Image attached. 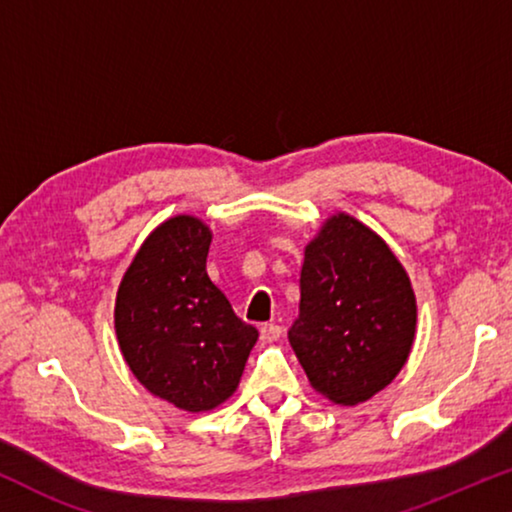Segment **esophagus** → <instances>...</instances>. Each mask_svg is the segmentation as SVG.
Listing matches in <instances>:
<instances>
[{
  "label": "esophagus",
  "mask_w": 512,
  "mask_h": 512,
  "mask_svg": "<svg viewBox=\"0 0 512 512\" xmlns=\"http://www.w3.org/2000/svg\"><path fill=\"white\" fill-rule=\"evenodd\" d=\"M283 336V329L278 325H262L259 327V338H262V343H273L278 341V338Z\"/></svg>",
  "instance_id": "1"
}]
</instances>
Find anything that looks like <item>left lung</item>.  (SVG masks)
<instances>
[{
  "label": "left lung",
  "instance_id": "1",
  "mask_svg": "<svg viewBox=\"0 0 512 512\" xmlns=\"http://www.w3.org/2000/svg\"><path fill=\"white\" fill-rule=\"evenodd\" d=\"M299 283L290 343L313 390L341 406L385 390L417 325L413 285L390 246L352 215H329L304 250Z\"/></svg>",
  "mask_w": 512,
  "mask_h": 512
}]
</instances>
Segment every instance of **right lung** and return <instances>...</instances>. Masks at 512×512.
I'll list each match as a JSON object with an SVG mask.
<instances>
[{
	"label": "right lung",
	"instance_id": "right-lung-1",
	"mask_svg": "<svg viewBox=\"0 0 512 512\" xmlns=\"http://www.w3.org/2000/svg\"><path fill=\"white\" fill-rule=\"evenodd\" d=\"M211 239V227L194 215L164 220L136 250L115 294V336L129 371L187 413L232 397L259 336L208 278Z\"/></svg>",
	"mask_w": 512,
	"mask_h": 512
}]
</instances>
